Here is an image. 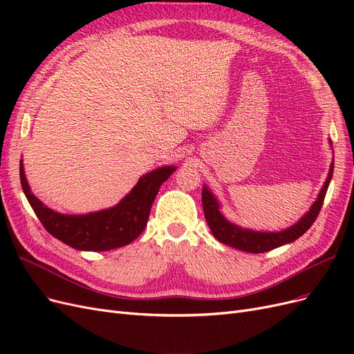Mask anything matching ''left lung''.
<instances>
[{
	"label": "left lung",
	"instance_id": "1",
	"mask_svg": "<svg viewBox=\"0 0 354 354\" xmlns=\"http://www.w3.org/2000/svg\"><path fill=\"white\" fill-rule=\"evenodd\" d=\"M332 147V143L329 140ZM332 173H334V162H330L329 173L325 180V183L320 189L316 201L312 203V207L299 218L292 226H289L279 232H263V230H252L238 226V224L232 223L226 218V216L221 212V203L217 196L212 194L207 185L202 187V207L205 212V220L214 234L221 243L233 246V248L251 252V254H260L272 251L274 248H279L282 245L291 243L298 239L301 234H304L310 226L315 223L317 214L322 208V203L326 195V190L329 187Z\"/></svg>",
	"mask_w": 354,
	"mask_h": 354
}]
</instances>
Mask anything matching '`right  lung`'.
<instances>
[{"label":"right lung","mask_w":354,"mask_h":354,"mask_svg":"<svg viewBox=\"0 0 354 354\" xmlns=\"http://www.w3.org/2000/svg\"><path fill=\"white\" fill-rule=\"evenodd\" d=\"M176 169L165 165L149 171L116 205L87 214H62L42 203L29 187L24 160H20V181L32 209L50 234L75 250L100 252L121 248L140 236L160 185Z\"/></svg>","instance_id":"1"}]
</instances>
